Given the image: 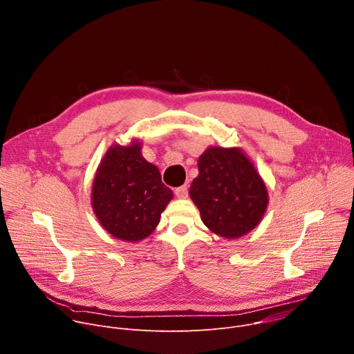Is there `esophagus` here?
<instances>
[{"instance_id":"1","label":"esophagus","mask_w":354,"mask_h":354,"mask_svg":"<svg viewBox=\"0 0 354 354\" xmlns=\"http://www.w3.org/2000/svg\"><path fill=\"white\" fill-rule=\"evenodd\" d=\"M175 194L179 197V198H186L187 197V185H183V186H179L175 189Z\"/></svg>"}]
</instances>
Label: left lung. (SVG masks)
I'll return each instance as SVG.
<instances>
[{
    "mask_svg": "<svg viewBox=\"0 0 354 354\" xmlns=\"http://www.w3.org/2000/svg\"><path fill=\"white\" fill-rule=\"evenodd\" d=\"M197 167L189 194L212 232L234 239L261 223L269 203L268 189L241 148L209 147Z\"/></svg>",
    "mask_w": 354,
    "mask_h": 354,
    "instance_id": "8db88e82",
    "label": "left lung"
}]
</instances>
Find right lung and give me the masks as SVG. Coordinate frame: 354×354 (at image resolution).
I'll return each mask as SVG.
<instances>
[{
	"instance_id": "right-lung-1",
	"label": "right lung",
	"mask_w": 354,
	"mask_h": 354,
	"mask_svg": "<svg viewBox=\"0 0 354 354\" xmlns=\"http://www.w3.org/2000/svg\"><path fill=\"white\" fill-rule=\"evenodd\" d=\"M174 193L156 165L141 156V144H113L100 161L92 185V209L112 236L137 242L160 223Z\"/></svg>"
}]
</instances>
